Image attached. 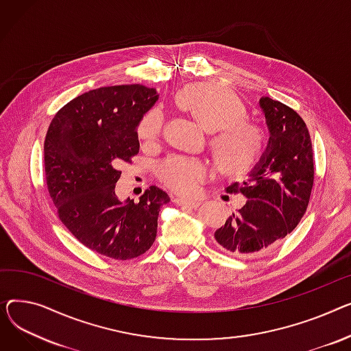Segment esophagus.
Wrapping results in <instances>:
<instances>
[{
    "mask_svg": "<svg viewBox=\"0 0 351 351\" xmlns=\"http://www.w3.org/2000/svg\"><path fill=\"white\" fill-rule=\"evenodd\" d=\"M174 201V204H177V205H181V207H190V208H198L199 207V201H197V199H185V198H174L173 199Z\"/></svg>",
    "mask_w": 351,
    "mask_h": 351,
    "instance_id": "1",
    "label": "esophagus"
}]
</instances>
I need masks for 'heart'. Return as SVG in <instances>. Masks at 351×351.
Here are the masks:
<instances>
[{"mask_svg": "<svg viewBox=\"0 0 351 351\" xmlns=\"http://www.w3.org/2000/svg\"><path fill=\"white\" fill-rule=\"evenodd\" d=\"M177 103L210 130L211 149L223 170L242 173L263 154L265 132L246 120L245 106L230 90L210 84L194 85L178 93ZM162 132L164 114L158 109L149 110L137 125V137L144 143L157 141ZM160 177L171 191L194 197L211 177V167L207 160L173 156L161 166Z\"/></svg>", "mask_w": 351, "mask_h": 351, "instance_id": "b5f03b06", "label": "heart"}]
</instances>
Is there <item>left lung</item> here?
<instances>
[{
    "mask_svg": "<svg viewBox=\"0 0 351 351\" xmlns=\"http://www.w3.org/2000/svg\"><path fill=\"white\" fill-rule=\"evenodd\" d=\"M269 143L250 178L226 191L246 202L215 231L219 248L237 258L266 254L289 235L303 218L315 181L312 140L306 123L292 108L262 97Z\"/></svg>",
    "mask_w": 351,
    "mask_h": 351,
    "instance_id": "1",
    "label": "left lung"
}]
</instances>
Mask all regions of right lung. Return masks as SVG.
Segmentation results:
<instances>
[{"instance_id":"right-lung-1","label":"right lung","mask_w":351,"mask_h":351,"mask_svg":"<svg viewBox=\"0 0 351 351\" xmlns=\"http://www.w3.org/2000/svg\"><path fill=\"white\" fill-rule=\"evenodd\" d=\"M157 99L143 85L93 89L60 108L47 132L45 176L58 217L103 256L128 261L149 251L160 207L170 201L156 185L137 202L114 194L120 164L138 153V121Z\"/></svg>"}]
</instances>
